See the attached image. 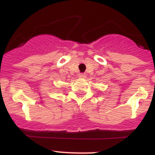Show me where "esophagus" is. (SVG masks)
<instances>
[{"instance_id": "34e87169", "label": "esophagus", "mask_w": 155, "mask_h": 155, "mask_svg": "<svg viewBox=\"0 0 155 155\" xmlns=\"http://www.w3.org/2000/svg\"><path fill=\"white\" fill-rule=\"evenodd\" d=\"M78 77L80 78H86V74L84 73H81L78 74Z\"/></svg>"}]
</instances>
